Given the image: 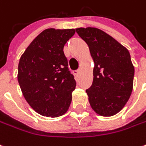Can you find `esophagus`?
I'll list each match as a JSON object with an SVG mask.
<instances>
[{"instance_id":"esophagus-1","label":"esophagus","mask_w":146,"mask_h":146,"mask_svg":"<svg viewBox=\"0 0 146 146\" xmlns=\"http://www.w3.org/2000/svg\"><path fill=\"white\" fill-rule=\"evenodd\" d=\"M74 73H75V74H76V75H77V76L78 77V76L80 75V73H81V69H78V70H76V71H75Z\"/></svg>"}]
</instances>
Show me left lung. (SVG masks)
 <instances>
[{
	"instance_id": "8db88e82",
	"label": "left lung",
	"mask_w": 146,
	"mask_h": 146,
	"mask_svg": "<svg viewBox=\"0 0 146 146\" xmlns=\"http://www.w3.org/2000/svg\"><path fill=\"white\" fill-rule=\"evenodd\" d=\"M95 63L92 86L86 92L96 113L105 117L123 110L133 88L134 66L128 50L96 28L76 29Z\"/></svg>"
}]
</instances>
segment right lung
Segmentation results:
<instances>
[{"instance_id":"right-lung-1","label":"right lung","mask_w":146,"mask_h":146,"mask_svg":"<svg viewBox=\"0 0 146 146\" xmlns=\"http://www.w3.org/2000/svg\"><path fill=\"white\" fill-rule=\"evenodd\" d=\"M74 33V29H46L20 57L19 84L26 101L42 116H62L70 106L76 81L63 50Z\"/></svg>"}]
</instances>
